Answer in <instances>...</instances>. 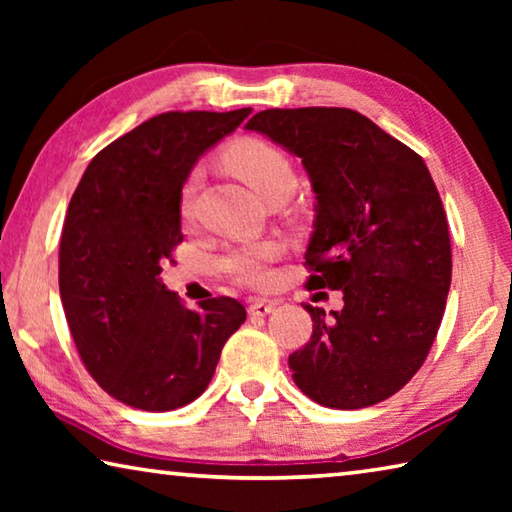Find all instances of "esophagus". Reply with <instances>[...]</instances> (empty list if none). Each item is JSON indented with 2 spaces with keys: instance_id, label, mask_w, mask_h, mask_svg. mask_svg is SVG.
Here are the masks:
<instances>
[{
  "instance_id": "1",
  "label": "esophagus",
  "mask_w": 512,
  "mask_h": 512,
  "mask_svg": "<svg viewBox=\"0 0 512 512\" xmlns=\"http://www.w3.org/2000/svg\"><path fill=\"white\" fill-rule=\"evenodd\" d=\"M273 311H275V302L259 300V298L250 302V307H248V314L250 316H257V318H264L268 314H273Z\"/></svg>"
}]
</instances>
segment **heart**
Masks as SVG:
<instances>
[{
  "label": "heart",
  "mask_w": 512,
  "mask_h": 512,
  "mask_svg": "<svg viewBox=\"0 0 512 512\" xmlns=\"http://www.w3.org/2000/svg\"><path fill=\"white\" fill-rule=\"evenodd\" d=\"M225 164L253 189L259 198H266L277 189L293 187L296 176H293L291 162L280 149L264 140H241L230 146L225 153ZM194 194H196V173L187 178L180 194V212L189 219L194 212ZM280 253V248L273 241H248V244L232 246L228 253L221 257V268L232 280L241 284H253V287H264L273 280L271 262Z\"/></svg>",
  "instance_id": "b5f03b06"
}]
</instances>
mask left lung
Here are the masks:
<instances>
[{
    "label": "left lung",
    "instance_id": "obj_1",
    "mask_svg": "<svg viewBox=\"0 0 512 512\" xmlns=\"http://www.w3.org/2000/svg\"><path fill=\"white\" fill-rule=\"evenodd\" d=\"M246 128L302 160L316 194L307 284L343 293L332 318L305 307L314 334L289 357L293 381L329 409L386 400L427 359L452 284L447 216L427 164L348 108L262 110Z\"/></svg>",
    "mask_w": 512,
    "mask_h": 512
}]
</instances>
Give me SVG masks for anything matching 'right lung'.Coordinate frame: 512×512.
<instances>
[{"label":"right lung","instance_id":"add662e5","mask_svg":"<svg viewBox=\"0 0 512 512\" xmlns=\"http://www.w3.org/2000/svg\"><path fill=\"white\" fill-rule=\"evenodd\" d=\"M250 108L162 112L94 155L69 201L58 255L65 318L94 381L142 411L201 395L246 320L235 298L187 309L160 280L183 241L180 194L201 155Z\"/></svg>","mask_w":512,"mask_h":512}]
</instances>
